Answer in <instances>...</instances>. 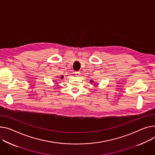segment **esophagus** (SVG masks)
<instances>
[{
	"mask_svg": "<svg viewBox=\"0 0 155 155\" xmlns=\"http://www.w3.org/2000/svg\"><path fill=\"white\" fill-rule=\"evenodd\" d=\"M75 75L76 77H79V76L80 75V71H75Z\"/></svg>",
	"mask_w": 155,
	"mask_h": 155,
	"instance_id": "obj_1",
	"label": "esophagus"
}]
</instances>
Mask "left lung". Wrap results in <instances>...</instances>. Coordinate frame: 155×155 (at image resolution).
<instances>
[{
    "label": "left lung",
    "mask_w": 155,
    "mask_h": 155,
    "mask_svg": "<svg viewBox=\"0 0 155 155\" xmlns=\"http://www.w3.org/2000/svg\"><path fill=\"white\" fill-rule=\"evenodd\" d=\"M93 82H94V81H93L92 80H90V83H93Z\"/></svg>",
    "instance_id": "left-lung-1"
}]
</instances>
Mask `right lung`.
<instances>
[{
  "mask_svg": "<svg viewBox=\"0 0 155 155\" xmlns=\"http://www.w3.org/2000/svg\"><path fill=\"white\" fill-rule=\"evenodd\" d=\"M63 78H64V76L61 75V76L60 77V79H63Z\"/></svg>",
  "mask_w": 155,
  "mask_h": 155,
  "instance_id": "add662e5",
  "label": "right lung"
}]
</instances>
